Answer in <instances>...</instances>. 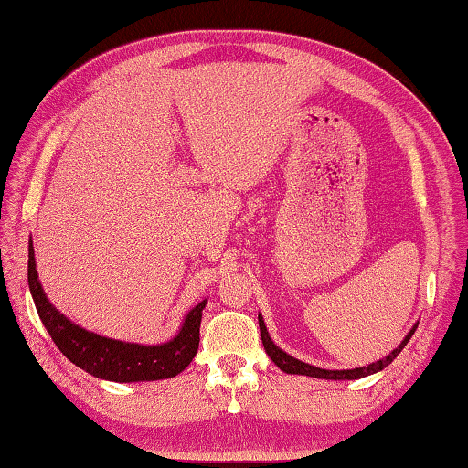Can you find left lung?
<instances>
[{"label":"left lung","mask_w":468,"mask_h":468,"mask_svg":"<svg viewBox=\"0 0 468 468\" xmlns=\"http://www.w3.org/2000/svg\"><path fill=\"white\" fill-rule=\"evenodd\" d=\"M258 324H260V335H262V345L266 348L268 357H271L274 361L276 367H281L284 374H297V376H310V378H320V379H359V378H366V376H371V374H378V371H382L384 367L390 366V363L399 357V353L402 351V348L407 346V343L410 340V336L415 335V328H410L409 335L405 336V340L394 348V351L388 355V357L379 359L376 363H369L367 367H355V369H322V367H315V366H310V363H303L299 361L295 357H291V355H287L282 351V348L276 346L272 343L271 335H268L266 330V324L262 320V315H258Z\"/></svg>","instance_id":"8db88e82"}]
</instances>
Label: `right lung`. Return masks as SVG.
<instances>
[{
	"mask_svg": "<svg viewBox=\"0 0 468 468\" xmlns=\"http://www.w3.org/2000/svg\"><path fill=\"white\" fill-rule=\"evenodd\" d=\"M28 287L38 318L66 357L94 378L109 382H153L181 374L197 353L206 299L187 312L176 338L163 345H138L94 335L69 322L49 303L38 281L33 241L28 243Z\"/></svg>",
	"mask_w": 468,
	"mask_h": 468,
	"instance_id": "1",
	"label": "right lung"
}]
</instances>
